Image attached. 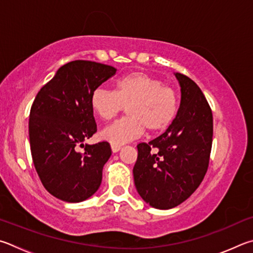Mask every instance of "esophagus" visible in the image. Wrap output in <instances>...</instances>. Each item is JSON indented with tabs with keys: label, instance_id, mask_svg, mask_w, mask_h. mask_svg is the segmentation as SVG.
<instances>
[{
	"label": "esophagus",
	"instance_id": "1",
	"mask_svg": "<svg viewBox=\"0 0 253 253\" xmlns=\"http://www.w3.org/2000/svg\"><path fill=\"white\" fill-rule=\"evenodd\" d=\"M121 149H122L121 145H114V144L111 145V150H112V152H113V153H117V152H119L120 150H121Z\"/></svg>",
	"mask_w": 253,
	"mask_h": 253
}]
</instances>
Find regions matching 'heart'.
<instances>
[{
    "label": "heart",
    "instance_id": "b5f03b06",
    "mask_svg": "<svg viewBox=\"0 0 253 253\" xmlns=\"http://www.w3.org/2000/svg\"><path fill=\"white\" fill-rule=\"evenodd\" d=\"M93 112L110 121L126 106V117L102 130V140L120 145L140 138L145 129L151 133L167 130L178 112V95L173 88L148 73H127L114 83V92L97 87L91 93Z\"/></svg>",
    "mask_w": 253,
    "mask_h": 253
}]
</instances>
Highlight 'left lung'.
Returning a JSON list of instances; mask_svg holds the SVG:
<instances>
[{
    "instance_id": "8db88e82",
    "label": "left lung",
    "mask_w": 253,
    "mask_h": 253,
    "mask_svg": "<svg viewBox=\"0 0 253 253\" xmlns=\"http://www.w3.org/2000/svg\"><path fill=\"white\" fill-rule=\"evenodd\" d=\"M181 102L165 133L138 144L133 168L136 191L156 209H172L187 200L202 182L209 166L213 135L212 111L191 79L174 73Z\"/></svg>"
}]
</instances>
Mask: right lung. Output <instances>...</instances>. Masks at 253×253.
Here are the masks:
<instances>
[{"instance_id":"obj_1","label":"right lung","mask_w":253,"mask_h":253,"mask_svg":"<svg viewBox=\"0 0 253 253\" xmlns=\"http://www.w3.org/2000/svg\"><path fill=\"white\" fill-rule=\"evenodd\" d=\"M115 72L96 62H69L35 96L29 120L33 163L44 188L62 201H84L100 188L110 144L83 141L96 132L91 93ZM78 145L84 147L83 154L76 151Z\"/></svg>"}]
</instances>
